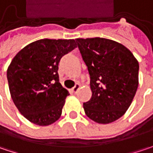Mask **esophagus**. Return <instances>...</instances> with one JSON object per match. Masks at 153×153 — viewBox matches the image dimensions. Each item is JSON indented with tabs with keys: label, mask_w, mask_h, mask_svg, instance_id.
Returning <instances> with one entry per match:
<instances>
[{
	"label": "esophagus",
	"mask_w": 153,
	"mask_h": 153,
	"mask_svg": "<svg viewBox=\"0 0 153 153\" xmlns=\"http://www.w3.org/2000/svg\"><path fill=\"white\" fill-rule=\"evenodd\" d=\"M79 87H80V85L79 84V83H77L76 85L74 87H73L72 89H71V92L73 93V94H76L77 92H78V90L79 89Z\"/></svg>",
	"instance_id": "1"
}]
</instances>
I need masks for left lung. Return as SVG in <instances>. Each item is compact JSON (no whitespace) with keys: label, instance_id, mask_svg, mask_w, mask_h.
<instances>
[{"label":"left lung","instance_id":"left-lung-1","mask_svg":"<svg viewBox=\"0 0 153 153\" xmlns=\"http://www.w3.org/2000/svg\"><path fill=\"white\" fill-rule=\"evenodd\" d=\"M90 74L92 97L83 104L99 124L119 120L129 108L139 85V62L124 45L105 38L75 40Z\"/></svg>","mask_w":153,"mask_h":153}]
</instances>
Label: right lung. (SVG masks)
<instances>
[{"label":"right lung","mask_w":153,"mask_h":153,"mask_svg":"<svg viewBox=\"0 0 153 153\" xmlns=\"http://www.w3.org/2000/svg\"><path fill=\"white\" fill-rule=\"evenodd\" d=\"M76 48L74 40L42 39L17 53L7 70L12 100L32 123L46 126L61 116L69 93L59 83L60 59Z\"/></svg>","instance_id":"obj_1"}]
</instances>
